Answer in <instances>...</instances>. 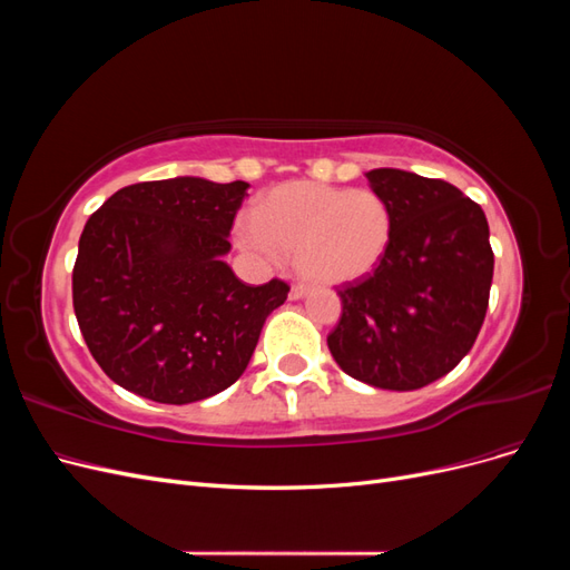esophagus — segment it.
Instances as JSON below:
<instances>
[{
	"instance_id": "obj_1",
	"label": "esophagus",
	"mask_w": 570,
	"mask_h": 570,
	"mask_svg": "<svg viewBox=\"0 0 570 570\" xmlns=\"http://www.w3.org/2000/svg\"><path fill=\"white\" fill-rule=\"evenodd\" d=\"M306 295V287L304 285H292V289H289V299H302Z\"/></svg>"
}]
</instances>
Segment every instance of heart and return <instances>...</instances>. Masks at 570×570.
<instances>
[{
  "label": "heart",
  "instance_id": "b5f03b06",
  "mask_svg": "<svg viewBox=\"0 0 570 570\" xmlns=\"http://www.w3.org/2000/svg\"><path fill=\"white\" fill-rule=\"evenodd\" d=\"M235 239L264 266H281L295 254L302 278L344 285L366 278L387 254L392 212L373 189H347L312 180L273 187L254 216L235 223Z\"/></svg>",
  "mask_w": 570,
  "mask_h": 570
}]
</instances>
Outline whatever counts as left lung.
Instances as JSON below:
<instances>
[{
    "label": "left lung",
    "instance_id": "1",
    "mask_svg": "<svg viewBox=\"0 0 570 570\" xmlns=\"http://www.w3.org/2000/svg\"><path fill=\"white\" fill-rule=\"evenodd\" d=\"M366 178L390 206L392 239L368 278L337 292L342 316L327 350L361 383L419 390L471 352L485 321L494 271L488 218L444 180L400 168Z\"/></svg>",
    "mask_w": 570,
    "mask_h": 570
}]
</instances>
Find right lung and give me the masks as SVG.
<instances>
[{"instance_id":"right-lung-1","label":"right lung","mask_w":570,"mask_h":570,"mask_svg":"<svg viewBox=\"0 0 570 570\" xmlns=\"http://www.w3.org/2000/svg\"><path fill=\"white\" fill-rule=\"evenodd\" d=\"M249 183L195 176L118 189L85 223L73 308L95 361L116 385L189 404L245 373L287 283L245 285L223 262Z\"/></svg>"}]
</instances>
